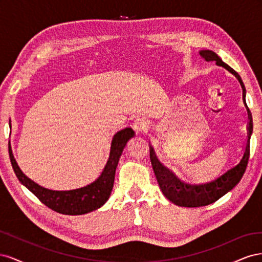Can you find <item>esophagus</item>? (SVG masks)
Listing matches in <instances>:
<instances>
[{
    "instance_id": "esophagus-1",
    "label": "esophagus",
    "mask_w": 262,
    "mask_h": 262,
    "mask_svg": "<svg viewBox=\"0 0 262 262\" xmlns=\"http://www.w3.org/2000/svg\"><path fill=\"white\" fill-rule=\"evenodd\" d=\"M133 129L136 130L138 133L144 132L148 128V122L145 120L144 118H138L133 122Z\"/></svg>"
}]
</instances>
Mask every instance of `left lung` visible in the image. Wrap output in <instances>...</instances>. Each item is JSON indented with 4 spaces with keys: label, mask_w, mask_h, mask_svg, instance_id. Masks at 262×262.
I'll list each match as a JSON object with an SVG mask.
<instances>
[{
    "label": "left lung",
    "mask_w": 262,
    "mask_h": 262,
    "mask_svg": "<svg viewBox=\"0 0 262 262\" xmlns=\"http://www.w3.org/2000/svg\"><path fill=\"white\" fill-rule=\"evenodd\" d=\"M199 53L205 61H215L216 66L224 68L238 80L243 90V101L246 109H247L249 121L247 125V142L245 144L244 153L241 157L239 163L233 166L232 168L227 169L217 178L212 181L205 182V184L192 185L178 178L175 172L171 171L169 168H167L161 163V161L158 160L155 154L153 146L149 145L150 162H152L153 170L155 172L158 186H160L162 192L170 202L178 205V207L185 208L204 207V205L215 202L228 191H231L238 184L248 164L250 137L252 134V117L250 110L247 107V104H246V89L242 81V77L236 71H234L231 67L222 61L219 55L212 50H200Z\"/></svg>",
    "instance_id": "1"
}]
</instances>
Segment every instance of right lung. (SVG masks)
<instances>
[{"label":"right lung","mask_w":262,"mask_h":262,"mask_svg":"<svg viewBox=\"0 0 262 262\" xmlns=\"http://www.w3.org/2000/svg\"><path fill=\"white\" fill-rule=\"evenodd\" d=\"M136 136L131 128L118 131L112 141L109 158L102 169L100 176L90 185L73 190H51L36 184L21 171L13 155L10 144V158L16 177L29 191L33 192L39 200L51 210L67 215H82L97 210L109 199L114 187L116 168L123 148L128 141Z\"/></svg>","instance_id":"right-lung-1"}]
</instances>
